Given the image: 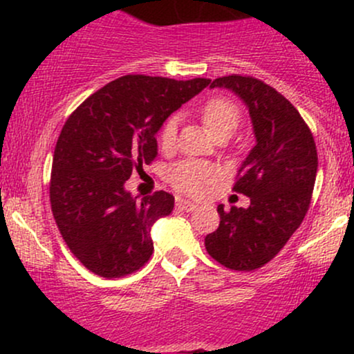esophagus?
I'll return each instance as SVG.
<instances>
[{
  "label": "esophagus",
  "instance_id": "1",
  "mask_svg": "<svg viewBox=\"0 0 354 354\" xmlns=\"http://www.w3.org/2000/svg\"><path fill=\"white\" fill-rule=\"evenodd\" d=\"M176 208L181 209V211H186V213H189V211L196 209V205L188 201V200H183V198H176Z\"/></svg>",
  "mask_w": 354,
  "mask_h": 354
}]
</instances>
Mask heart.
I'll use <instances>...</instances> for the list:
<instances>
[{
  "mask_svg": "<svg viewBox=\"0 0 354 354\" xmlns=\"http://www.w3.org/2000/svg\"><path fill=\"white\" fill-rule=\"evenodd\" d=\"M201 120L214 138H230L241 121L238 104L228 98H211L201 106ZM178 133V116H169L160 129V146L168 151L174 146ZM218 171L213 165L200 160H183L174 163L168 171V181L181 193L200 194L206 186L216 180Z\"/></svg>",
  "mask_w": 354,
  "mask_h": 354,
  "instance_id": "obj_1",
  "label": "heart"
}]
</instances>
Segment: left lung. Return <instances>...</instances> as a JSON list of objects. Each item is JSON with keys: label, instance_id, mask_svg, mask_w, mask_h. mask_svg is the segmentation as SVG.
<instances>
[{"label": "left lung", "instance_id": "obj_1", "mask_svg": "<svg viewBox=\"0 0 354 354\" xmlns=\"http://www.w3.org/2000/svg\"><path fill=\"white\" fill-rule=\"evenodd\" d=\"M209 88L233 91L250 111L256 138L238 169L234 191L248 208L218 206V230L205 238L211 258L236 271H253L281 251L310 208L318 171L313 135L293 104L250 76H223Z\"/></svg>", "mask_w": 354, "mask_h": 354}]
</instances>
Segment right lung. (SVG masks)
<instances>
[{
    "label": "right lung",
    "mask_w": 354,
    "mask_h": 354,
    "mask_svg": "<svg viewBox=\"0 0 354 354\" xmlns=\"http://www.w3.org/2000/svg\"><path fill=\"white\" fill-rule=\"evenodd\" d=\"M211 80L121 76L84 100L64 123L53 154L51 211L71 253L95 274L120 278L153 253L151 228L173 194L133 196L131 173L158 154L156 133Z\"/></svg>",
    "instance_id": "right-lung-1"
}]
</instances>
